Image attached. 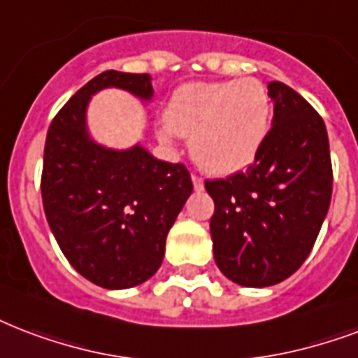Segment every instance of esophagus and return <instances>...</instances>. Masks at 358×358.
<instances>
[{"instance_id":"34e87169","label":"esophagus","mask_w":358,"mask_h":358,"mask_svg":"<svg viewBox=\"0 0 358 358\" xmlns=\"http://www.w3.org/2000/svg\"><path fill=\"white\" fill-rule=\"evenodd\" d=\"M191 182H193V187H195V191H201L204 187V182L199 176H195V174H191Z\"/></svg>"}]
</instances>
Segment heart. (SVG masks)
<instances>
[{
	"label": "heart",
	"instance_id": "b5f03b06",
	"mask_svg": "<svg viewBox=\"0 0 358 358\" xmlns=\"http://www.w3.org/2000/svg\"><path fill=\"white\" fill-rule=\"evenodd\" d=\"M272 101L255 78L187 84L173 95L157 136L171 144L174 135L189 138L199 167L225 176L248 167L270 131Z\"/></svg>",
	"mask_w": 358,
	"mask_h": 358
}]
</instances>
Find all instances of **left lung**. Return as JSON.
I'll return each instance as SVG.
<instances>
[{"label":"left lung","mask_w":358,"mask_h":358,"mask_svg":"<svg viewBox=\"0 0 358 358\" xmlns=\"http://www.w3.org/2000/svg\"><path fill=\"white\" fill-rule=\"evenodd\" d=\"M274 118L250 167L204 182L215 210L214 259L242 287L287 280L312 252L332 197L327 127L313 106L283 82H270Z\"/></svg>","instance_id":"8db88e82"}]
</instances>
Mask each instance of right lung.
<instances>
[{
  "label": "right lung",
  "mask_w": 358,
  "mask_h": 358,
  "mask_svg": "<svg viewBox=\"0 0 358 358\" xmlns=\"http://www.w3.org/2000/svg\"><path fill=\"white\" fill-rule=\"evenodd\" d=\"M106 88L154 97L152 76L105 71L82 86L52 120L41 193L46 222L73 268L95 285L129 289L154 276L167 234L193 184L182 163H167L143 144L116 150L95 141L88 106Z\"/></svg>",
  "instance_id": "right-lung-1"
}]
</instances>
